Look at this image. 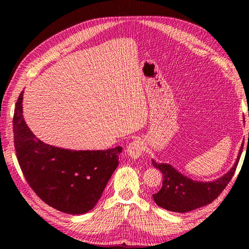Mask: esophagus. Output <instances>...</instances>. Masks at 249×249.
Returning <instances> with one entry per match:
<instances>
[{
  "label": "esophagus",
  "mask_w": 249,
  "mask_h": 249,
  "mask_svg": "<svg viewBox=\"0 0 249 249\" xmlns=\"http://www.w3.org/2000/svg\"><path fill=\"white\" fill-rule=\"evenodd\" d=\"M143 144H142V142L139 140H134L131 141L130 143L127 146V154L131 157L134 158V160H137V158H139L142 153H143Z\"/></svg>",
  "instance_id": "obj_1"
}]
</instances>
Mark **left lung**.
Returning a JSON list of instances; mask_svg holds the SVG:
<instances>
[{"mask_svg": "<svg viewBox=\"0 0 249 249\" xmlns=\"http://www.w3.org/2000/svg\"><path fill=\"white\" fill-rule=\"evenodd\" d=\"M242 150L243 146H241L233 167L225 176L213 182L194 181L183 176L169 163H157L152 160L153 166L161 171L163 178L160 190L153 195L155 203L171 212L185 213L213 202L233 177Z\"/></svg>", "mask_w": 249, "mask_h": 249, "instance_id": "8db88e82", "label": "left lung"}]
</instances>
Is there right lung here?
Here are the masks:
<instances>
[{
	"instance_id": "1",
	"label": "right lung",
	"mask_w": 249,
	"mask_h": 249,
	"mask_svg": "<svg viewBox=\"0 0 249 249\" xmlns=\"http://www.w3.org/2000/svg\"><path fill=\"white\" fill-rule=\"evenodd\" d=\"M23 92L14 113V142L19 166L45 203L71 215L92 210L119 165L121 146L105 151H72L36 138L22 115Z\"/></svg>"
}]
</instances>
